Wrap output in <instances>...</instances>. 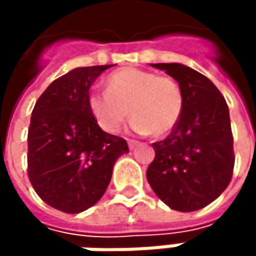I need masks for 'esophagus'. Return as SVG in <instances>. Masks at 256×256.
<instances>
[{
	"mask_svg": "<svg viewBox=\"0 0 256 256\" xmlns=\"http://www.w3.org/2000/svg\"><path fill=\"white\" fill-rule=\"evenodd\" d=\"M128 148H130V150H134V146H136V144H138V142H136V140H133V139H128Z\"/></svg>",
	"mask_w": 256,
	"mask_h": 256,
	"instance_id": "esophagus-1",
	"label": "esophagus"
}]
</instances>
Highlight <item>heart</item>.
<instances>
[{
    "instance_id": "1",
    "label": "heart",
    "mask_w": 256,
    "mask_h": 256,
    "mask_svg": "<svg viewBox=\"0 0 256 256\" xmlns=\"http://www.w3.org/2000/svg\"><path fill=\"white\" fill-rule=\"evenodd\" d=\"M106 92L93 90L87 96L88 111L106 133H117L130 114L136 133L163 136L176 126L182 112L178 82L154 72L123 68L105 81Z\"/></svg>"
}]
</instances>
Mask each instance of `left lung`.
Here are the masks:
<instances>
[{
    "mask_svg": "<svg viewBox=\"0 0 256 256\" xmlns=\"http://www.w3.org/2000/svg\"><path fill=\"white\" fill-rule=\"evenodd\" d=\"M178 81L182 112L172 133L154 142L146 179L157 197L179 212L212 203L228 186L234 169L227 102L215 84L182 64H151Z\"/></svg>",
    "mask_w": 256,
    "mask_h": 256,
    "instance_id": "obj_1",
    "label": "left lung"
}]
</instances>
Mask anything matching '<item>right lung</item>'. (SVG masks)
Instances as JSON below:
<instances>
[{"label": "right lung", "mask_w": 256, "mask_h": 256, "mask_svg": "<svg viewBox=\"0 0 256 256\" xmlns=\"http://www.w3.org/2000/svg\"><path fill=\"white\" fill-rule=\"evenodd\" d=\"M112 65L76 68L54 80L38 98L28 130V176L48 206L80 214L106 191L117 158L128 142L93 120L87 96Z\"/></svg>", "instance_id": "obj_1"}]
</instances>
